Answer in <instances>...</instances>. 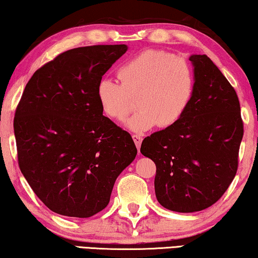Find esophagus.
<instances>
[{"label": "esophagus", "mask_w": 258, "mask_h": 258, "mask_svg": "<svg viewBox=\"0 0 258 258\" xmlns=\"http://www.w3.org/2000/svg\"><path fill=\"white\" fill-rule=\"evenodd\" d=\"M132 138H133V140H134V144H136V146H137L138 151H139V148H140V146H141V141H142V137L140 136V134H133Z\"/></svg>", "instance_id": "obj_1"}]
</instances>
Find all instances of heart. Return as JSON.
I'll return each mask as SVG.
<instances>
[{"label":"heart","mask_w":258,"mask_h":258,"mask_svg":"<svg viewBox=\"0 0 258 258\" xmlns=\"http://www.w3.org/2000/svg\"><path fill=\"white\" fill-rule=\"evenodd\" d=\"M120 82L104 78L97 86V97L106 116L124 120L134 107L139 110L127 120V127L142 133L167 127L178 120L195 94L196 80L189 61L163 51H146L119 68Z\"/></svg>","instance_id":"heart-1"}]
</instances>
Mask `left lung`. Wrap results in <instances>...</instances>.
Segmentation results:
<instances>
[{"label": "left lung", "mask_w": 258, "mask_h": 258, "mask_svg": "<svg viewBox=\"0 0 258 258\" xmlns=\"http://www.w3.org/2000/svg\"><path fill=\"white\" fill-rule=\"evenodd\" d=\"M195 94L177 121L145 138L142 155L156 166L159 203L190 213L212 206L235 177L243 137L236 91L209 56L192 55Z\"/></svg>", "instance_id": "left-lung-1"}]
</instances>
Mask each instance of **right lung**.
<instances>
[{"mask_svg":"<svg viewBox=\"0 0 258 258\" xmlns=\"http://www.w3.org/2000/svg\"><path fill=\"white\" fill-rule=\"evenodd\" d=\"M126 45L68 49L37 69L16 107L18 166L49 210L89 218L136 159L131 134L103 116L97 86Z\"/></svg>","mask_w":258,"mask_h":258,"instance_id":"right-lung-1","label":"right lung"}]
</instances>
